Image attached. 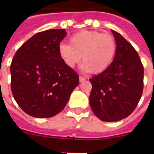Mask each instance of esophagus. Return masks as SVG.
I'll list each match as a JSON object with an SVG mask.
<instances>
[{"mask_svg": "<svg viewBox=\"0 0 154 154\" xmlns=\"http://www.w3.org/2000/svg\"><path fill=\"white\" fill-rule=\"evenodd\" d=\"M85 80H86V78H85V77H82V76H80V77H79V81H80V82H84Z\"/></svg>", "mask_w": 154, "mask_h": 154, "instance_id": "obj_1", "label": "esophagus"}]
</instances>
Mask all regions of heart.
<instances>
[{"instance_id":"1","label":"heart","mask_w":154,"mask_h":154,"mask_svg":"<svg viewBox=\"0 0 154 154\" xmlns=\"http://www.w3.org/2000/svg\"><path fill=\"white\" fill-rule=\"evenodd\" d=\"M117 51L112 35L93 30H82L72 35L69 44L59 45V55L69 68H73L81 60L84 72L101 73L111 65Z\"/></svg>"}]
</instances>
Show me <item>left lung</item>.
I'll use <instances>...</instances> for the list:
<instances>
[{
  "mask_svg": "<svg viewBox=\"0 0 154 154\" xmlns=\"http://www.w3.org/2000/svg\"><path fill=\"white\" fill-rule=\"evenodd\" d=\"M117 51L109 67L89 79V104L103 122H117L134 112L142 95L144 67L136 49L117 32L112 30Z\"/></svg>",
  "mask_w": 154,
  "mask_h": 154,
  "instance_id": "1",
  "label": "left lung"
}]
</instances>
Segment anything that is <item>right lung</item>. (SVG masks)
Instances as JSON below:
<instances>
[{"label": "right lung", "instance_id": "add662e5", "mask_svg": "<svg viewBox=\"0 0 154 154\" xmlns=\"http://www.w3.org/2000/svg\"><path fill=\"white\" fill-rule=\"evenodd\" d=\"M66 34L60 29L37 32L13 57L12 94L20 109L32 117L48 118L61 112L79 84L78 74L59 55Z\"/></svg>", "mask_w": 154, "mask_h": 154}]
</instances>
